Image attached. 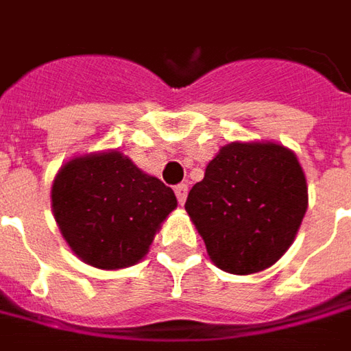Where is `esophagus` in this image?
<instances>
[{"mask_svg": "<svg viewBox=\"0 0 351 351\" xmlns=\"http://www.w3.org/2000/svg\"><path fill=\"white\" fill-rule=\"evenodd\" d=\"M175 193L176 199H178V203L184 205V201L188 197V184H178V186H175Z\"/></svg>", "mask_w": 351, "mask_h": 351, "instance_id": "34e87169", "label": "esophagus"}]
</instances>
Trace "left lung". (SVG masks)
I'll list each match as a JSON object with an SVG mask.
<instances>
[{
    "mask_svg": "<svg viewBox=\"0 0 351 351\" xmlns=\"http://www.w3.org/2000/svg\"><path fill=\"white\" fill-rule=\"evenodd\" d=\"M306 203V178L291 150L274 143H231L206 165L184 206L214 265L250 274L284 256Z\"/></svg>",
    "mask_w": 351,
    "mask_h": 351,
    "instance_id": "1",
    "label": "left lung"
}]
</instances>
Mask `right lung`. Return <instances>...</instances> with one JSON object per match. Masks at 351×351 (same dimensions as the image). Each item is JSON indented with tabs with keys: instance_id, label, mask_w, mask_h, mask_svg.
<instances>
[{
	"instance_id": "1",
	"label": "right lung",
	"mask_w": 351,
	"mask_h": 351,
	"mask_svg": "<svg viewBox=\"0 0 351 351\" xmlns=\"http://www.w3.org/2000/svg\"><path fill=\"white\" fill-rule=\"evenodd\" d=\"M175 206L169 186L120 152L75 158L60 169L52 186L62 235L82 261L99 269L138 263Z\"/></svg>"
}]
</instances>
